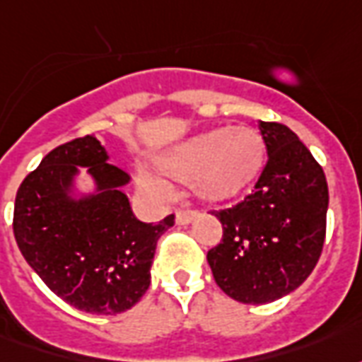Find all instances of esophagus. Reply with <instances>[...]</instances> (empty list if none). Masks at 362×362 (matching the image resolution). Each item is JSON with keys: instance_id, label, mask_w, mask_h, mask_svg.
<instances>
[{"instance_id": "obj_1", "label": "esophagus", "mask_w": 362, "mask_h": 362, "mask_svg": "<svg viewBox=\"0 0 362 362\" xmlns=\"http://www.w3.org/2000/svg\"><path fill=\"white\" fill-rule=\"evenodd\" d=\"M197 218H199V212H194V210H179L175 214V221H177L179 226H187V223H191Z\"/></svg>"}]
</instances>
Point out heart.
Segmentation results:
<instances>
[{
    "label": "heart",
    "instance_id": "obj_1",
    "mask_svg": "<svg viewBox=\"0 0 362 362\" xmlns=\"http://www.w3.org/2000/svg\"><path fill=\"white\" fill-rule=\"evenodd\" d=\"M266 144L252 127H218L192 134L158 158V168L179 183L192 185L197 197L221 204L241 197L264 168ZM142 185L158 194L168 185L156 177H142Z\"/></svg>",
    "mask_w": 362,
    "mask_h": 362
}]
</instances>
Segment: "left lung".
Returning a JSON list of instances; mask_svg holds the SVG:
<instances>
[{
	"instance_id": "left-lung-1",
	"label": "left lung",
	"mask_w": 362,
	"mask_h": 362,
	"mask_svg": "<svg viewBox=\"0 0 362 362\" xmlns=\"http://www.w3.org/2000/svg\"><path fill=\"white\" fill-rule=\"evenodd\" d=\"M258 129L268 163L252 194L216 212L223 237L206 257L221 291L245 305L281 299L310 276L328 212L326 175L299 136L281 123Z\"/></svg>"
}]
</instances>
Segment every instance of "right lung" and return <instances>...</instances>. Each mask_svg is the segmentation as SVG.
<instances>
[{
	"mask_svg": "<svg viewBox=\"0 0 362 362\" xmlns=\"http://www.w3.org/2000/svg\"><path fill=\"white\" fill-rule=\"evenodd\" d=\"M83 167L88 192L78 187ZM129 181L86 134L52 150L17 191L13 233L23 257L57 297L90 315H119L141 300L158 239L175 220H136Z\"/></svg>",
	"mask_w": 362,
	"mask_h": 362,
	"instance_id": "obj_1",
	"label": "right lung"
}]
</instances>
